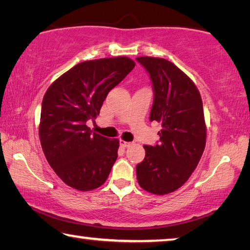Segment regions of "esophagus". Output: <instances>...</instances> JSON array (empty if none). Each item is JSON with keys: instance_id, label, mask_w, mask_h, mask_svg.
I'll list each match as a JSON object with an SVG mask.
<instances>
[{"instance_id": "obj_1", "label": "esophagus", "mask_w": 250, "mask_h": 250, "mask_svg": "<svg viewBox=\"0 0 250 250\" xmlns=\"http://www.w3.org/2000/svg\"><path fill=\"white\" fill-rule=\"evenodd\" d=\"M130 145H131V142L125 141V140H120V146H122V147H128Z\"/></svg>"}]
</instances>
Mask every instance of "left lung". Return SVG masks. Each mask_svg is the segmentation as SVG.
Instances as JSON below:
<instances>
[{"instance_id":"obj_1","label":"left lung","mask_w":250,"mask_h":250,"mask_svg":"<svg viewBox=\"0 0 250 250\" xmlns=\"http://www.w3.org/2000/svg\"><path fill=\"white\" fill-rule=\"evenodd\" d=\"M150 76L154 98L150 120L162 125L160 141L143 146L146 158L137 166L138 183L164 195L181 188L200 162L206 125L200 91L183 71L163 58L138 57Z\"/></svg>"}]
</instances>
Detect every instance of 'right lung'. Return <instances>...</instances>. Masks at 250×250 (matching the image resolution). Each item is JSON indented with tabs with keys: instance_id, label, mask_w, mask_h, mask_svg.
Wrapping results in <instances>:
<instances>
[{
	"instance_id": "right-lung-1",
	"label": "right lung",
	"mask_w": 250,
	"mask_h": 250,
	"mask_svg": "<svg viewBox=\"0 0 250 250\" xmlns=\"http://www.w3.org/2000/svg\"><path fill=\"white\" fill-rule=\"evenodd\" d=\"M128 57L95 59L74 66L50 84L42 103L40 140L55 173L70 188L103 185L118 158L119 140L86 125L99 115L108 92L134 68Z\"/></svg>"
}]
</instances>
